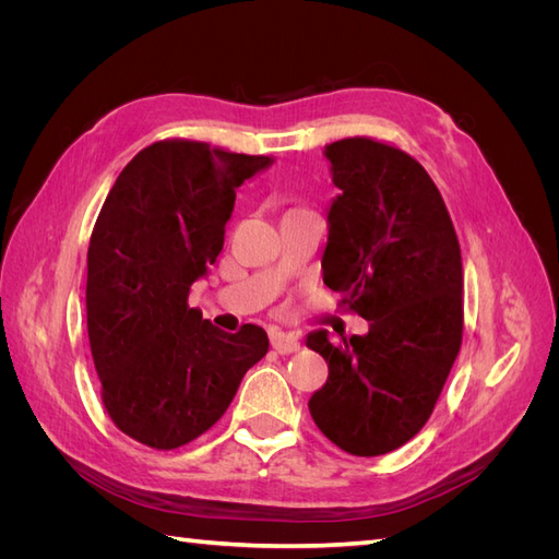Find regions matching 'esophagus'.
I'll list each match as a JSON object with an SVG mask.
<instances>
[{
    "label": "esophagus",
    "instance_id": "1",
    "mask_svg": "<svg viewBox=\"0 0 559 559\" xmlns=\"http://www.w3.org/2000/svg\"><path fill=\"white\" fill-rule=\"evenodd\" d=\"M270 345H273V349L280 354H292V352L300 349L298 337L294 333H284L280 329L270 331Z\"/></svg>",
    "mask_w": 559,
    "mask_h": 559
}]
</instances>
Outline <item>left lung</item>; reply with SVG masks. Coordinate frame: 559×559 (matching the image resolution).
<instances>
[{
  "label": "left lung",
  "instance_id": "obj_1",
  "mask_svg": "<svg viewBox=\"0 0 559 559\" xmlns=\"http://www.w3.org/2000/svg\"><path fill=\"white\" fill-rule=\"evenodd\" d=\"M324 156L341 189L329 210L324 284L368 319V333L306 337L329 364L308 408L331 443L378 456L427 425L460 354L462 251L441 191L405 151L347 138Z\"/></svg>",
  "mask_w": 559,
  "mask_h": 559
}]
</instances>
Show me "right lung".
Segmentation results:
<instances>
[{
	"instance_id": "right-lung-1",
	"label": "right lung",
	"mask_w": 559,
	"mask_h": 559,
	"mask_svg": "<svg viewBox=\"0 0 559 559\" xmlns=\"http://www.w3.org/2000/svg\"><path fill=\"white\" fill-rule=\"evenodd\" d=\"M273 165L193 140L142 148L105 200L88 245V341L114 425L156 450L195 441L226 413L267 333H226L189 308L224 249L235 189Z\"/></svg>"
}]
</instances>
